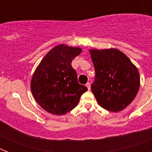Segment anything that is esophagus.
<instances>
[{
	"instance_id": "34e87169",
	"label": "esophagus",
	"mask_w": 152,
	"mask_h": 152,
	"mask_svg": "<svg viewBox=\"0 0 152 152\" xmlns=\"http://www.w3.org/2000/svg\"><path fill=\"white\" fill-rule=\"evenodd\" d=\"M86 87H87V88H88V89L89 90H91V84H90L89 82L88 83H87V84H86Z\"/></svg>"
}]
</instances>
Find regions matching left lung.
<instances>
[{"label":"left lung","instance_id":"obj_1","mask_svg":"<svg viewBox=\"0 0 152 152\" xmlns=\"http://www.w3.org/2000/svg\"><path fill=\"white\" fill-rule=\"evenodd\" d=\"M90 52L95 69L91 91L96 101L108 111L123 110L135 99L139 91V71L118 49H92Z\"/></svg>","mask_w":152,"mask_h":152}]
</instances>
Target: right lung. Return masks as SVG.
<instances>
[{"label":"right lung","mask_w":152,"mask_h":152,"mask_svg":"<svg viewBox=\"0 0 152 152\" xmlns=\"http://www.w3.org/2000/svg\"><path fill=\"white\" fill-rule=\"evenodd\" d=\"M81 52L80 48L58 45L42 58L31 80L35 100L47 112L64 115L73 110L88 88L77 81L72 68L73 58Z\"/></svg>","instance_id":"obj_1"}]
</instances>
